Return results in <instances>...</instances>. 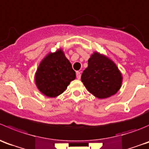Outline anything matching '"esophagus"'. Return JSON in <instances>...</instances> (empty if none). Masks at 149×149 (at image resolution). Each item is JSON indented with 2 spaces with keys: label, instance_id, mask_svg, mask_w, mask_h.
Instances as JSON below:
<instances>
[{
  "label": "esophagus",
  "instance_id": "34e87169",
  "mask_svg": "<svg viewBox=\"0 0 149 149\" xmlns=\"http://www.w3.org/2000/svg\"><path fill=\"white\" fill-rule=\"evenodd\" d=\"M76 76H77V78L78 79H80V77H81V73L79 72H77Z\"/></svg>",
  "mask_w": 149,
  "mask_h": 149
}]
</instances>
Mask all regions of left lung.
<instances>
[{
  "label": "left lung",
  "mask_w": 149,
  "mask_h": 149,
  "mask_svg": "<svg viewBox=\"0 0 149 149\" xmlns=\"http://www.w3.org/2000/svg\"><path fill=\"white\" fill-rule=\"evenodd\" d=\"M81 80L94 96L107 98L120 89L123 76L112 60L95 51L88 59V66L82 72Z\"/></svg>",
  "instance_id": "left-lung-1"
}]
</instances>
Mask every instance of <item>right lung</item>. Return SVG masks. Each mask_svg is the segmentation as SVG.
I'll use <instances>...</instances> for the list:
<instances>
[{
	"label": "right lung",
	"instance_id": "1",
	"mask_svg": "<svg viewBox=\"0 0 149 149\" xmlns=\"http://www.w3.org/2000/svg\"><path fill=\"white\" fill-rule=\"evenodd\" d=\"M75 78L76 74L71 63L61 49L49 53L40 63L35 75L37 88L50 98L64 93Z\"/></svg>",
	"mask_w": 149,
	"mask_h": 149
}]
</instances>
